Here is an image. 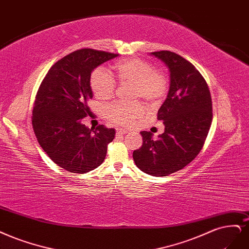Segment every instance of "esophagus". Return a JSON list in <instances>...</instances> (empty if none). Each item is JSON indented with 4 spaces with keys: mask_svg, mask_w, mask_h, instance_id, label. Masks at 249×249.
<instances>
[{
    "mask_svg": "<svg viewBox=\"0 0 249 249\" xmlns=\"http://www.w3.org/2000/svg\"><path fill=\"white\" fill-rule=\"evenodd\" d=\"M127 133L126 130H123V128H116V134L117 135H125Z\"/></svg>",
    "mask_w": 249,
    "mask_h": 249,
    "instance_id": "1",
    "label": "esophagus"
}]
</instances>
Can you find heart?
<instances>
[{"label":"heart","instance_id":"1","mask_svg":"<svg viewBox=\"0 0 249 249\" xmlns=\"http://www.w3.org/2000/svg\"><path fill=\"white\" fill-rule=\"evenodd\" d=\"M116 78L119 82L132 84L133 98H140L147 104H157L165 97L168 90V79L164 72L154 70L151 64L140 58H125L114 64ZM90 87L100 100H108L113 96L116 83L113 75L105 68H98L91 74ZM105 114L111 122L118 124H131L142 114L139 103L126 105L113 103L105 109Z\"/></svg>","mask_w":249,"mask_h":249}]
</instances>
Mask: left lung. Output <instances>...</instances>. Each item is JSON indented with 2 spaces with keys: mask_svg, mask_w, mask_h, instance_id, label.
<instances>
[{
  "mask_svg": "<svg viewBox=\"0 0 249 249\" xmlns=\"http://www.w3.org/2000/svg\"><path fill=\"white\" fill-rule=\"evenodd\" d=\"M156 56L170 72V88L158 111L165 132L153 139L143 131V144L133 152L136 166L151 176H168L181 170L198 156L212 123V102L208 85L196 67L171 51Z\"/></svg>",
  "mask_w": 249,
  "mask_h": 249,
  "instance_id": "1",
  "label": "left lung"
}]
</instances>
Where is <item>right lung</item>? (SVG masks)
I'll list each match as a JSON object with an SVG mask.
<instances>
[{
  "instance_id": "add662e5",
  "label": "right lung",
  "mask_w": 249,
  "mask_h": 249,
  "mask_svg": "<svg viewBox=\"0 0 249 249\" xmlns=\"http://www.w3.org/2000/svg\"><path fill=\"white\" fill-rule=\"evenodd\" d=\"M118 56L89 48L76 50L50 68L38 89L33 128L40 146L57 166L72 173H88L104 161L114 128H89L82 118L90 114V75Z\"/></svg>"
}]
</instances>
